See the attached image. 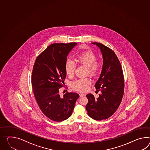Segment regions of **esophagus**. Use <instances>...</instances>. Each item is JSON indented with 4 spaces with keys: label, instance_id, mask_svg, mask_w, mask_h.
<instances>
[{
    "label": "esophagus",
    "instance_id": "34e87169",
    "mask_svg": "<svg viewBox=\"0 0 150 150\" xmlns=\"http://www.w3.org/2000/svg\"><path fill=\"white\" fill-rule=\"evenodd\" d=\"M80 96H81V97H82V96H85V94H83V93H80Z\"/></svg>",
    "mask_w": 150,
    "mask_h": 150
}]
</instances>
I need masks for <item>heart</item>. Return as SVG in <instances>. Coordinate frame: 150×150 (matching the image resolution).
Listing matches in <instances>:
<instances>
[{
    "instance_id": "heart-1",
    "label": "heart",
    "mask_w": 150,
    "mask_h": 150,
    "mask_svg": "<svg viewBox=\"0 0 150 150\" xmlns=\"http://www.w3.org/2000/svg\"><path fill=\"white\" fill-rule=\"evenodd\" d=\"M97 56L91 50L83 51L77 56V63L87 68L86 74L91 77L97 76L101 71L102 63L97 61ZM75 65L71 60H67L65 63L64 69L68 76L72 77L74 74ZM91 83V80L88 78L77 79L72 83L74 89L77 91H85L87 90L88 86Z\"/></svg>"
}]
</instances>
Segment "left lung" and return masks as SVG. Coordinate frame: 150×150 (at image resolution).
I'll list each match as a JSON object with an SVG mask.
<instances>
[{"instance_id": "obj_1", "label": "left lung", "mask_w": 150, "mask_h": 150, "mask_svg": "<svg viewBox=\"0 0 150 150\" xmlns=\"http://www.w3.org/2000/svg\"><path fill=\"white\" fill-rule=\"evenodd\" d=\"M102 52L103 62L99 80L95 84L96 91H100L98 98L91 94L86 110L88 115L95 120H105L111 117L120 106L124 93V77L120 62L115 52L101 43L94 42Z\"/></svg>"}]
</instances>
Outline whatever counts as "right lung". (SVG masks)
Listing matches in <instances>:
<instances>
[{
  "mask_svg": "<svg viewBox=\"0 0 150 150\" xmlns=\"http://www.w3.org/2000/svg\"><path fill=\"white\" fill-rule=\"evenodd\" d=\"M76 43H54L38 56L33 65L31 83L33 94L42 113L50 120L61 122L69 118L79 98L76 93L67 92L61 97L64 86L67 56Z\"/></svg>",
  "mask_w": 150,
  "mask_h": 150,
  "instance_id": "add662e5",
  "label": "right lung"
}]
</instances>
